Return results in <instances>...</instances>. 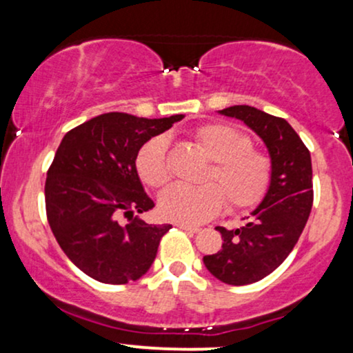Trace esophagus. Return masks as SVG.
I'll return each instance as SVG.
<instances>
[{"mask_svg":"<svg viewBox=\"0 0 353 353\" xmlns=\"http://www.w3.org/2000/svg\"><path fill=\"white\" fill-rule=\"evenodd\" d=\"M177 228L182 230H188V232H194V234H197L201 230L197 225H189V224H177Z\"/></svg>","mask_w":353,"mask_h":353,"instance_id":"obj_1","label":"esophagus"}]
</instances>
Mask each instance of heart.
Listing matches in <instances>:
<instances>
[{"instance_id":"heart-1","label":"heart","mask_w":353,"mask_h":353,"mask_svg":"<svg viewBox=\"0 0 353 353\" xmlns=\"http://www.w3.org/2000/svg\"><path fill=\"white\" fill-rule=\"evenodd\" d=\"M194 143L210 159L201 188L171 185L159 197V212L177 224H201L217 216L228 202L234 212L261 204L270 188L272 159L252 148V139L232 125L202 124L192 134ZM141 181L161 189L171 181L168 163V139L154 136L141 145L136 156Z\"/></svg>"}]
</instances>
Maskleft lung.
Listing matches in <instances>:
<instances>
[{
	"label": "left lung",
	"mask_w": 353,
	"mask_h": 353,
	"mask_svg": "<svg viewBox=\"0 0 353 353\" xmlns=\"http://www.w3.org/2000/svg\"><path fill=\"white\" fill-rule=\"evenodd\" d=\"M221 114L244 121L262 137L274 174L264 201L244 228H216L222 249L204 255L214 277L229 285H247L272 274L297 244L314 202L312 161L307 145L282 117L250 106H230Z\"/></svg>",
	"instance_id": "obj_1"
}]
</instances>
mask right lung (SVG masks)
Masks as SVG:
<instances>
[{
    "mask_svg": "<svg viewBox=\"0 0 353 353\" xmlns=\"http://www.w3.org/2000/svg\"><path fill=\"white\" fill-rule=\"evenodd\" d=\"M182 117L106 112L61 141L44 184L46 217L63 252L94 281L123 285L152 265L171 225L134 217L154 208L137 176L136 156L145 141ZM123 215L128 225L119 221Z\"/></svg>",
    "mask_w": 353,
    "mask_h": 353,
    "instance_id": "add662e5",
    "label": "right lung"
}]
</instances>
